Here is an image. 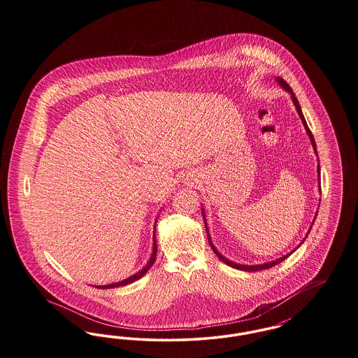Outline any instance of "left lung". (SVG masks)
Listing matches in <instances>:
<instances>
[{"mask_svg":"<svg viewBox=\"0 0 358 358\" xmlns=\"http://www.w3.org/2000/svg\"><path fill=\"white\" fill-rule=\"evenodd\" d=\"M279 85H282L287 92H289L291 94V98H292V102H294V104H295V108H296V111H298V114H299V117H301V120H302V123H303V126H305V129H306V133L307 136H308V138H310V141H311V145H313V148H314V152H315V154H317V148H315V141H314V136H313V134H311V131H310V129H308V126H307L306 120H305V117H303V114H302V110H301V106H299V102H298V99L295 98V95H294V92H292V90H291V87H289L282 78H276L275 79ZM320 164H318V169H317V171H318V180H320ZM320 187H321V185H320ZM203 216H204V212H203ZM315 217H317V215H315ZM313 224H314V222H313ZM205 225H206V222H205ZM311 229V228H310ZM206 231H208V228H206ZM208 241H209V244H210V247H212V250H213V252L217 255V257L222 260V262H224L225 264H228L229 267H234V268H238V270H241V271H250V273H252V271H260V270H267V268H271V267H273V266H276L278 263H280V262H283L285 259H287L291 254H287V255L283 256V257H280V259H276V260H273V262H270V263H264V264H256V266H244V264H238V263H234V262H231V260H228L227 257H224V256L216 250V247L213 245V243L210 241V236H209V232H208ZM303 241H305V238H303ZM302 241V243H303Z\"/></svg>","mask_w":358,"mask_h":358,"instance_id":"8db88e82","label":"left lung"}]
</instances>
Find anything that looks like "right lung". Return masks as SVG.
Segmentation results:
<instances>
[{"mask_svg": "<svg viewBox=\"0 0 358 358\" xmlns=\"http://www.w3.org/2000/svg\"><path fill=\"white\" fill-rule=\"evenodd\" d=\"M154 229H155V227H154ZM155 256H157V241H155V231H154L153 234V254H152V257H150V260L148 262V264L141 270V271H138V273H134V275H131L130 278H127V279H124V280H122V282H117V283H111V285H106V286H98V289H114V287H120V286H126V285H130V283H133V282H136L138 280L139 278H142L145 273L149 271V268L152 267L154 264V262H155Z\"/></svg>", "mask_w": 358, "mask_h": 358, "instance_id": "add662e5", "label": "right lung"}]
</instances>
